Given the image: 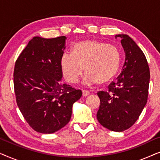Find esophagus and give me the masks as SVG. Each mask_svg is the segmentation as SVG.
Returning a JSON list of instances; mask_svg holds the SVG:
<instances>
[{
  "instance_id": "1",
  "label": "esophagus",
  "mask_w": 160,
  "mask_h": 160,
  "mask_svg": "<svg viewBox=\"0 0 160 160\" xmlns=\"http://www.w3.org/2000/svg\"><path fill=\"white\" fill-rule=\"evenodd\" d=\"M89 95V92L88 91H87V90H83L82 91L83 97H87V96H88Z\"/></svg>"
}]
</instances>
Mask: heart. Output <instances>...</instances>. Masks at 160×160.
<instances>
[{
  "mask_svg": "<svg viewBox=\"0 0 160 160\" xmlns=\"http://www.w3.org/2000/svg\"><path fill=\"white\" fill-rule=\"evenodd\" d=\"M121 62L119 51L114 46L98 40H87L75 43L71 54L64 52L60 66L65 79L76 83L87 72L84 82L87 84H108L119 71Z\"/></svg>",
  "mask_w": 160,
  "mask_h": 160,
  "instance_id": "heart-1",
  "label": "heart"
}]
</instances>
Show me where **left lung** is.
Returning a JSON list of instances; mask_svg holds the SVG:
<instances>
[{"mask_svg": "<svg viewBox=\"0 0 160 160\" xmlns=\"http://www.w3.org/2000/svg\"><path fill=\"white\" fill-rule=\"evenodd\" d=\"M121 38L125 62L117 82L109 84L108 91H100L98 121L108 130L122 132L132 127L138 119L148 99L150 71L143 52L125 34Z\"/></svg>", "mask_w": 160, "mask_h": 160, "instance_id": "left-lung-1", "label": "left lung"}]
</instances>
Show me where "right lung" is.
Returning <instances> with one entry per match:
<instances>
[{
	"label": "right lung",
	"mask_w": 160,
	"mask_h": 160,
	"mask_svg": "<svg viewBox=\"0 0 160 160\" xmlns=\"http://www.w3.org/2000/svg\"><path fill=\"white\" fill-rule=\"evenodd\" d=\"M65 36L33 37L15 62L14 86L17 106L36 132L50 134L68 123L80 89L62 84L60 58Z\"/></svg>",
	"instance_id": "1"
}]
</instances>
